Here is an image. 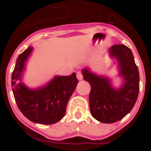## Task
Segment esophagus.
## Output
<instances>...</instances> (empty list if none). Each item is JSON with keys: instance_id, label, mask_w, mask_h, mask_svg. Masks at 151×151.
I'll return each instance as SVG.
<instances>
[{"instance_id": "esophagus-1", "label": "esophagus", "mask_w": 151, "mask_h": 151, "mask_svg": "<svg viewBox=\"0 0 151 151\" xmlns=\"http://www.w3.org/2000/svg\"><path fill=\"white\" fill-rule=\"evenodd\" d=\"M76 77H77V78H78V79L79 80V81H81V80H82V78H83V76H82V73H81V72H80V71H78L76 73Z\"/></svg>"}]
</instances>
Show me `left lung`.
Listing matches in <instances>:
<instances>
[{"label": "left lung", "instance_id": "1", "mask_svg": "<svg viewBox=\"0 0 151 151\" xmlns=\"http://www.w3.org/2000/svg\"><path fill=\"white\" fill-rule=\"evenodd\" d=\"M110 54L119 62V75L124 82L120 88H113L109 78L99 76L88 69L82 70L84 80L89 82V106L92 116L103 123L122 119L132 110L139 93V73L130 48L124 45H113Z\"/></svg>", "mask_w": 151, "mask_h": 151}]
</instances>
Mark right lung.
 Returning <instances> with one entry per match:
<instances>
[{
    "mask_svg": "<svg viewBox=\"0 0 151 151\" xmlns=\"http://www.w3.org/2000/svg\"><path fill=\"white\" fill-rule=\"evenodd\" d=\"M32 49L29 47L17 58L11 77L13 93L19 109L28 119L50 125L64 116L68 101L78 81L73 73L67 76H55L40 88H28L22 82V73Z\"/></svg>",
    "mask_w": 151,
    "mask_h": 151,
    "instance_id": "right-lung-1",
    "label": "right lung"
}]
</instances>
